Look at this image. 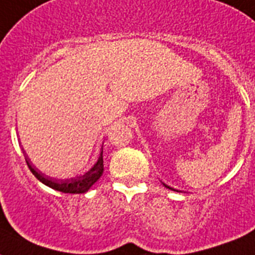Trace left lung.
Masks as SVG:
<instances>
[{
    "label": "left lung",
    "instance_id": "left-lung-1",
    "mask_svg": "<svg viewBox=\"0 0 255 255\" xmlns=\"http://www.w3.org/2000/svg\"><path fill=\"white\" fill-rule=\"evenodd\" d=\"M163 185H164V187H166V188H168V189H172V188L168 187V185H166V184H163ZM172 190H175V189H172ZM176 192H177V190H176Z\"/></svg>",
    "mask_w": 255,
    "mask_h": 255
}]
</instances>
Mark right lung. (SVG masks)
I'll use <instances>...</instances> for the list:
<instances>
[{
    "label": "right lung",
    "mask_w": 255,
    "mask_h": 255,
    "mask_svg": "<svg viewBox=\"0 0 255 255\" xmlns=\"http://www.w3.org/2000/svg\"><path fill=\"white\" fill-rule=\"evenodd\" d=\"M23 153H24L25 162L28 164V167L29 170H31L32 174L35 175L42 184L50 187L51 189L62 192V193H85V192H87V190L89 189L100 177H101L102 172H104V158H102V151L100 153V157H98L95 166L88 171L87 174L81 175V176L71 177V179H65V180H62V179H54V177L46 176L45 174H42L41 171H38L35 166H32V164L29 163V159L28 157H27L25 151H23Z\"/></svg>",
    "instance_id": "add662e5"
}]
</instances>
